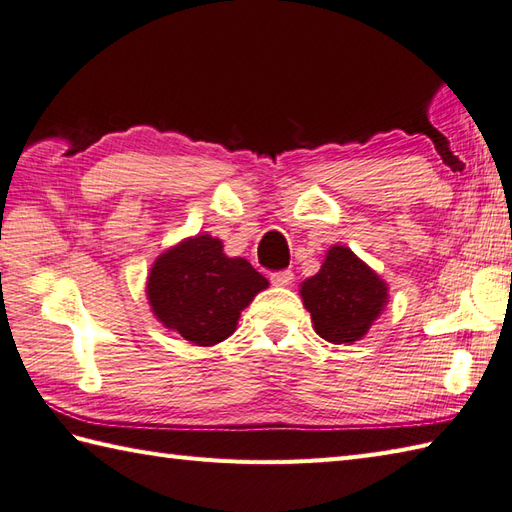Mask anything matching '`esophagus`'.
<instances>
[{"instance_id":"esophagus-1","label":"esophagus","mask_w":512,"mask_h":512,"mask_svg":"<svg viewBox=\"0 0 512 512\" xmlns=\"http://www.w3.org/2000/svg\"><path fill=\"white\" fill-rule=\"evenodd\" d=\"M292 279H295V275L290 273V270H281V273H273L270 275V281H273V286H290Z\"/></svg>"}]
</instances>
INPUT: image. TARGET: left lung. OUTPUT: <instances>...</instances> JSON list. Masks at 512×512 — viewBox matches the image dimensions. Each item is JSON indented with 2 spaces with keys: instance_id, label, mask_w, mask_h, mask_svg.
I'll return each mask as SVG.
<instances>
[{
  "instance_id": "obj_1",
  "label": "left lung",
  "mask_w": 512,
  "mask_h": 512,
  "mask_svg": "<svg viewBox=\"0 0 512 512\" xmlns=\"http://www.w3.org/2000/svg\"><path fill=\"white\" fill-rule=\"evenodd\" d=\"M314 332L334 345L361 341L383 314L389 286L352 248L334 244L314 277L299 288Z\"/></svg>"
}]
</instances>
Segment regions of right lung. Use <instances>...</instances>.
<instances>
[{
    "label": "right lung",
    "instance_id": "obj_1",
    "mask_svg": "<svg viewBox=\"0 0 512 512\" xmlns=\"http://www.w3.org/2000/svg\"><path fill=\"white\" fill-rule=\"evenodd\" d=\"M268 288L244 257H228L222 239L184 237L156 257L147 275V301L167 330L200 347L222 343L237 330L239 314Z\"/></svg>",
    "mask_w": 512,
    "mask_h": 512
}]
</instances>
